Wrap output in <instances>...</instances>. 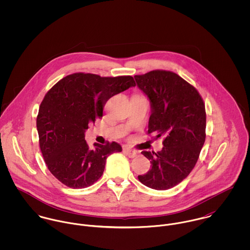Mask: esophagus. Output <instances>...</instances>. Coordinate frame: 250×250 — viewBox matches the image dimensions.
Returning <instances> with one entry per match:
<instances>
[{"instance_id": "34e87169", "label": "esophagus", "mask_w": 250, "mask_h": 250, "mask_svg": "<svg viewBox=\"0 0 250 250\" xmlns=\"http://www.w3.org/2000/svg\"><path fill=\"white\" fill-rule=\"evenodd\" d=\"M124 151L126 152V154L128 155L129 158H136L138 155H139V152L132 149V148H129V147H126L124 148Z\"/></svg>"}]
</instances>
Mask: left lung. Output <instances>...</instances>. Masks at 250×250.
Returning <instances> with one entry per match:
<instances>
[{
	"label": "left lung",
	"instance_id": "left-lung-1",
	"mask_svg": "<svg viewBox=\"0 0 250 250\" xmlns=\"http://www.w3.org/2000/svg\"><path fill=\"white\" fill-rule=\"evenodd\" d=\"M135 80L150 101L148 134L164 138L161 151L142 152L152 167L139 180L154 189H168L187 178L198 160L206 138L205 105L198 91L173 72L154 70Z\"/></svg>",
	"mask_w": 250,
	"mask_h": 250
}]
</instances>
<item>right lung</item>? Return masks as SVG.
I'll return each mask as SVG.
<instances>
[{
  "mask_svg": "<svg viewBox=\"0 0 250 250\" xmlns=\"http://www.w3.org/2000/svg\"><path fill=\"white\" fill-rule=\"evenodd\" d=\"M132 76L100 77L75 73L58 82L45 95L36 118L39 146L50 172L71 188L94 184L104 172L107 157L120 144L84 140L88 124L102 117L107 100L135 86Z\"/></svg>",
  "mask_w": 250,
  "mask_h": 250,
  "instance_id": "1",
  "label": "right lung"
}]
</instances>
